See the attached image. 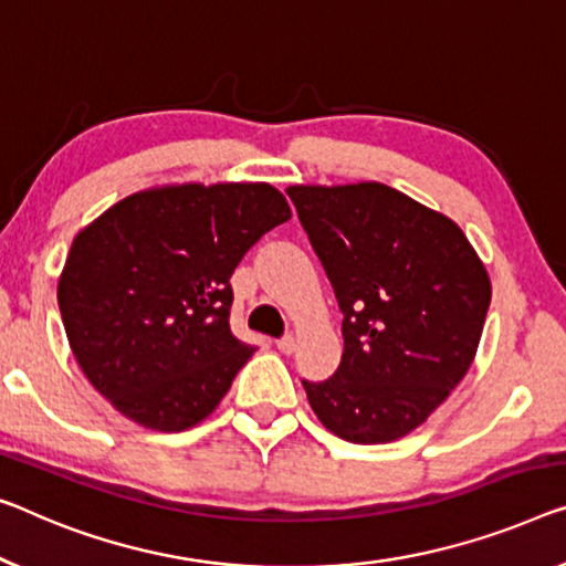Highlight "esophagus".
Masks as SVG:
<instances>
[{"mask_svg":"<svg viewBox=\"0 0 566 566\" xmlns=\"http://www.w3.org/2000/svg\"><path fill=\"white\" fill-rule=\"evenodd\" d=\"M276 348H280V353H284V356H292V353L297 350V340H294V335H284L276 340Z\"/></svg>","mask_w":566,"mask_h":566,"instance_id":"34e87169","label":"esophagus"}]
</instances>
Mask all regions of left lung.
Returning a JSON list of instances; mask_svg holds the SVG:
<instances>
[{
	"label": "left lung",
	"mask_w": 566,
	"mask_h": 566,
	"mask_svg": "<svg viewBox=\"0 0 566 566\" xmlns=\"http://www.w3.org/2000/svg\"><path fill=\"white\" fill-rule=\"evenodd\" d=\"M302 229L343 312V358L302 381L345 442L384 444L424 424L465 378L491 280L450 218L381 182L292 185Z\"/></svg>",
	"instance_id": "left-lung-1"
}]
</instances>
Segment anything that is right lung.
Returning a JSON list of instances; mask_svg holds the SVG:
<instances>
[{
	"label": "right lung",
	"mask_w": 566,
	"mask_h": 566,
	"mask_svg": "<svg viewBox=\"0 0 566 566\" xmlns=\"http://www.w3.org/2000/svg\"><path fill=\"white\" fill-rule=\"evenodd\" d=\"M290 218L269 182H182L134 192L78 231L57 305L91 386L155 432L206 419L254 353L229 325L233 269Z\"/></svg>",
	"instance_id": "right-lung-1"
}]
</instances>
